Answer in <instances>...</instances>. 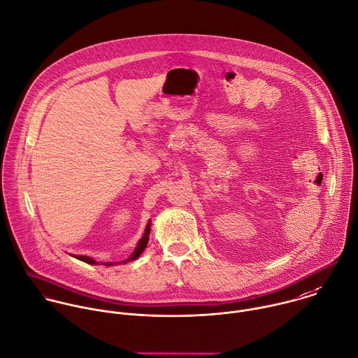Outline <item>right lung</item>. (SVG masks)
<instances>
[{"label":"right lung","mask_w":358,"mask_h":358,"mask_svg":"<svg viewBox=\"0 0 358 358\" xmlns=\"http://www.w3.org/2000/svg\"><path fill=\"white\" fill-rule=\"evenodd\" d=\"M150 232H151V220L147 222L143 236H141V238L137 241V245L134 247L133 252L127 257V259H123V261H120V262H103V264H104L106 266H113V265H117V264H120V262H122V264H126V262H130V261L137 259V258L141 255V252L145 250L147 244H148ZM73 257H75V258H78V259H80V261H83V262L90 264V265H97V264H99V261H96L94 258H92V257H89V255H73Z\"/></svg>","instance_id":"obj_1"}]
</instances>
